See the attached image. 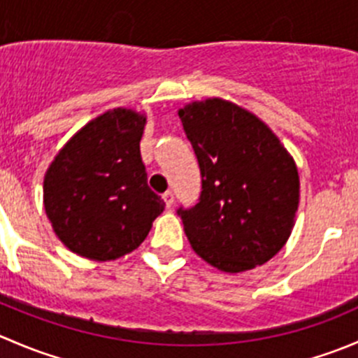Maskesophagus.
<instances>
[{
  "label": "esophagus",
  "mask_w": 358,
  "mask_h": 358,
  "mask_svg": "<svg viewBox=\"0 0 358 358\" xmlns=\"http://www.w3.org/2000/svg\"><path fill=\"white\" fill-rule=\"evenodd\" d=\"M162 199H164L166 206H168V208H171V206H173V202H175V196H173V192H171V190H166V192L162 194Z\"/></svg>",
  "instance_id": "obj_1"
}]
</instances>
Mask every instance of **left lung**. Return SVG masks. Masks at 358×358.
Returning <instances> with one entry per match:
<instances>
[{
  "label": "left lung",
  "instance_id": "1",
  "mask_svg": "<svg viewBox=\"0 0 358 358\" xmlns=\"http://www.w3.org/2000/svg\"><path fill=\"white\" fill-rule=\"evenodd\" d=\"M201 169V196L178 208L189 243L222 272L263 265L287 243L299 202L294 159L255 114L222 99L178 110Z\"/></svg>",
  "mask_w": 358,
  "mask_h": 358
}]
</instances>
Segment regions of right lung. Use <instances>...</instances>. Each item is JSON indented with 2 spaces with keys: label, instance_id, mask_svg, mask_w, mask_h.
<instances>
[{
  "label": "right lung",
  "instance_id": "obj_1",
  "mask_svg": "<svg viewBox=\"0 0 358 358\" xmlns=\"http://www.w3.org/2000/svg\"><path fill=\"white\" fill-rule=\"evenodd\" d=\"M145 122L131 109L107 110L83 126L46 169V216L76 255L96 262L128 255L164 209L147 185L140 156Z\"/></svg>",
  "mask_w": 358,
  "mask_h": 358
}]
</instances>
